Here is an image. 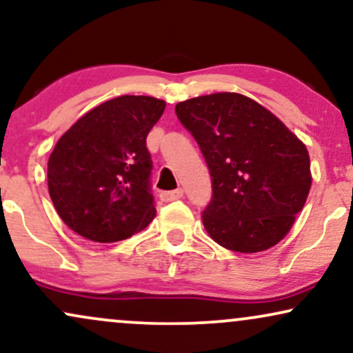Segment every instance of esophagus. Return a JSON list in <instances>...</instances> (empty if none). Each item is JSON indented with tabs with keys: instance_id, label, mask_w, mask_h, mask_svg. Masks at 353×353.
<instances>
[{
	"instance_id": "obj_1",
	"label": "esophagus",
	"mask_w": 353,
	"mask_h": 353,
	"mask_svg": "<svg viewBox=\"0 0 353 353\" xmlns=\"http://www.w3.org/2000/svg\"><path fill=\"white\" fill-rule=\"evenodd\" d=\"M184 192H182V189H176V190H168V192H161V199H163L164 202H171V201H177V199H181Z\"/></svg>"
}]
</instances>
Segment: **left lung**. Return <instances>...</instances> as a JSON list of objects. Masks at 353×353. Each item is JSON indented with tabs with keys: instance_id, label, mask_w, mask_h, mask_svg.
<instances>
[{
	"instance_id": "1",
	"label": "left lung",
	"mask_w": 353,
	"mask_h": 353,
	"mask_svg": "<svg viewBox=\"0 0 353 353\" xmlns=\"http://www.w3.org/2000/svg\"><path fill=\"white\" fill-rule=\"evenodd\" d=\"M212 177L202 212L212 240L240 253L274 246L291 230L311 189L304 143L260 103L240 93H212L176 105Z\"/></svg>"
}]
</instances>
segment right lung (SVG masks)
Masks as SVG:
<instances>
[{"label":"right lung","instance_id":"obj_1","mask_svg":"<svg viewBox=\"0 0 353 353\" xmlns=\"http://www.w3.org/2000/svg\"><path fill=\"white\" fill-rule=\"evenodd\" d=\"M165 101L123 95L85 113L61 136L48 163L49 195L83 239L113 243L154 219L146 138Z\"/></svg>","mask_w":353,"mask_h":353}]
</instances>
